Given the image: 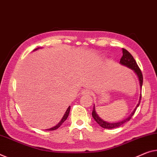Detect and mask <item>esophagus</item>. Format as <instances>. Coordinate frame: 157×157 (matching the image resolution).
Masks as SVG:
<instances>
[{
  "instance_id": "1",
  "label": "esophagus",
  "mask_w": 157,
  "mask_h": 157,
  "mask_svg": "<svg viewBox=\"0 0 157 157\" xmlns=\"http://www.w3.org/2000/svg\"><path fill=\"white\" fill-rule=\"evenodd\" d=\"M91 93V91L90 90H89V89H86V90H84L83 92H82V94L83 95H89V94Z\"/></svg>"
}]
</instances>
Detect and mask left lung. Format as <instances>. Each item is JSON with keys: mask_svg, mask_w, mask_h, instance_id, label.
<instances>
[{"mask_svg": "<svg viewBox=\"0 0 157 157\" xmlns=\"http://www.w3.org/2000/svg\"><path fill=\"white\" fill-rule=\"evenodd\" d=\"M122 50H123V56L121 57V59H120V64L124 65V66L128 67V68L131 69L132 70L134 71L135 73L137 74V77H138V79L140 81V88H142V86H143V74H142L140 69L139 67L137 66L136 60H135V59L133 58V57L132 56V55L130 53L128 50L124 49V48H122ZM141 97H142V95L140 94L139 102L137 105L136 109L133 110V112L131 113V115H130L128 117H127L126 119H125L123 121H117V122H113V123H109V122L105 121H104L102 119H100V117L97 114V113H96V111H95V105H94V107H93V110L92 112V116H93V119H95V121L97 122L101 127L104 128L112 129V128H116L120 127L121 126H122L123 124H125L126 122H128V121L131 120V117L133 116L135 112H136L137 107H138L140 103Z\"/></svg>", "mask_w": 157, "mask_h": 157, "instance_id": "obj_1", "label": "left lung"}]
</instances>
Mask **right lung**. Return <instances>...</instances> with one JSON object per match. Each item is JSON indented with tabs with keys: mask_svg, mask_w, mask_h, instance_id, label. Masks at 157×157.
Masks as SVG:
<instances>
[{
	"mask_svg": "<svg viewBox=\"0 0 157 157\" xmlns=\"http://www.w3.org/2000/svg\"><path fill=\"white\" fill-rule=\"evenodd\" d=\"M38 48H36V49L33 50H36L38 49ZM69 112H70V106H69V107H68V109H67L66 112H65L64 115L63 116V117H62V119H61V121H60L59 124H57V125H56V126H54V127L50 128H48V129H46V131H54V130H56V129L58 128H59L60 126H61V125H62V124H63V123L65 121V120H66V119H67V117H68L69 114Z\"/></svg>",
	"mask_w": 157,
	"mask_h": 157,
	"instance_id": "1",
	"label": "right lung"
}]
</instances>
